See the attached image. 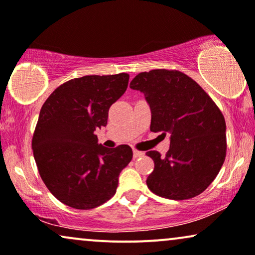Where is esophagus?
Wrapping results in <instances>:
<instances>
[{"instance_id": "1", "label": "esophagus", "mask_w": 255, "mask_h": 255, "mask_svg": "<svg viewBox=\"0 0 255 255\" xmlns=\"http://www.w3.org/2000/svg\"><path fill=\"white\" fill-rule=\"evenodd\" d=\"M143 155H144L143 151H140V150H136V149H134V150H133V156L135 157V159H136V157L143 156Z\"/></svg>"}]
</instances>
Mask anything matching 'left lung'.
<instances>
[{
    "instance_id": "obj_1",
    "label": "left lung",
    "mask_w": 255,
    "mask_h": 255,
    "mask_svg": "<svg viewBox=\"0 0 255 255\" xmlns=\"http://www.w3.org/2000/svg\"><path fill=\"white\" fill-rule=\"evenodd\" d=\"M129 87L144 94L151 112L150 130L170 134L165 156L156 150L146 153L154 161L148 188L170 200L201 194L226 157V122L221 111L194 80L179 70L140 73Z\"/></svg>"
}]
</instances>
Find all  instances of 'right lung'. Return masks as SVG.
I'll use <instances>...</instances> for the list:
<instances>
[{
    "instance_id": "obj_1",
    "label": "right lung",
    "mask_w": 255,
    "mask_h": 255,
    "mask_svg": "<svg viewBox=\"0 0 255 255\" xmlns=\"http://www.w3.org/2000/svg\"><path fill=\"white\" fill-rule=\"evenodd\" d=\"M129 75H87L54 90L42 106L31 141L42 181L59 201L92 209L117 193L131 148H107L94 131L107 125L111 106L125 94Z\"/></svg>"
}]
</instances>
